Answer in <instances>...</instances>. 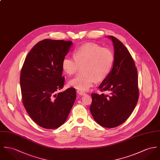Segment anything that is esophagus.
<instances>
[{
  "instance_id": "esophagus-1",
  "label": "esophagus",
  "mask_w": 160,
  "mask_h": 160,
  "mask_svg": "<svg viewBox=\"0 0 160 160\" xmlns=\"http://www.w3.org/2000/svg\"><path fill=\"white\" fill-rule=\"evenodd\" d=\"M77 92L80 95V96H85L86 95V93L85 92H83V91H79V90H77Z\"/></svg>"
}]
</instances>
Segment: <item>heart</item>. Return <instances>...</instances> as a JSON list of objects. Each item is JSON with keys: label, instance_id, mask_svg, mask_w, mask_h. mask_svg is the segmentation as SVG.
I'll return each instance as SVG.
<instances>
[{"label": "heart", "instance_id": "1", "mask_svg": "<svg viewBox=\"0 0 160 160\" xmlns=\"http://www.w3.org/2000/svg\"><path fill=\"white\" fill-rule=\"evenodd\" d=\"M74 57H65L62 69L68 75L77 72L80 66L83 74L69 81L68 85L81 91L88 90L96 80H104L110 73L114 61L113 52L96 44L87 43L74 50Z\"/></svg>", "mask_w": 160, "mask_h": 160}]
</instances>
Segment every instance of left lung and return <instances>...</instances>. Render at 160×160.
I'll return each instance as SVG.
<instances>
[{"label": "left lung", "mask_w": 160, "mask_h": 160, "mask_svg": "<svg viewBox=\"0 0 160 160\" xmlns=\"http://www.w3.org/2000/svg\"><path fill=\"white\" fill-rule=\"evenodd\" d=\"M107 37L112 42L114 61L110 73L98 89L110 94H91L89 108L97 123L114 128L129 118L138 102V72L135 62L123 44L115 37Z\"/></svg>", "instance_id": "1"}]
</instances>
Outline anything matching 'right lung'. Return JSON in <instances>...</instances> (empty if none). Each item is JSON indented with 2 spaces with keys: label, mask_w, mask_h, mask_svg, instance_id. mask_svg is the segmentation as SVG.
Here are the masks:
<instances>
[{
  "label": "right lung",
  "mask_w": 160,
  "mask_h": 160,
  "mask_svg": "<svg viewBox=\"0 0 160 160\" xmlns=\"http://www.w3.org/2000/svg\"><path fill=\"white\" fill-rule=\"evenodd\" d=\"M72 41L46 39L29 52L22 68L20 85L25 108L41 127L55 129L66 121L75 98L76 91L64 86L62 61Z\"/></svg>",
  "instance_id": "1"
}]
</instances>
